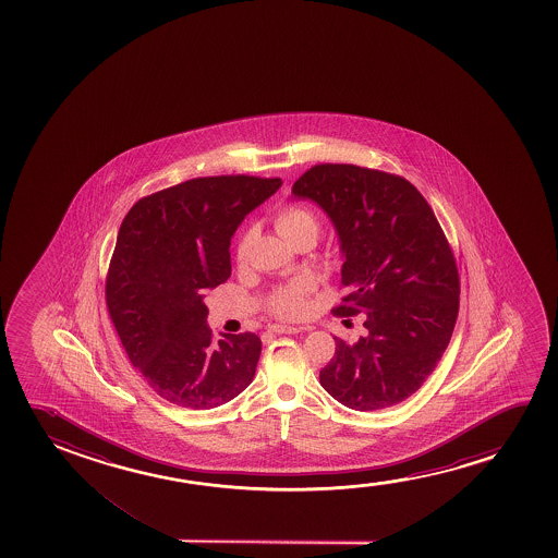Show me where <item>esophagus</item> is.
I'll return each mask as SVG.
<instances>
[{
  "label": "esophagus",
  "instance_id": "34e87169",
  "mask_svg": "<svg viewBox=\"0 0 558 558\" xmlns=\"http://www.w3.org/2000/svg\"><path fill=\"white\" fill-rule=\"evenodd\" d=\"M270 331H275V333H301V331H305L308 328H301V326H286V324H276V326H270Z\"/></svg>",
  "mask_w": 558,
  "mask_h": 558
}]
</instances>
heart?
Instances as JSON below:
<instances>
[{
    "mask_svg": "<svg viewBox=\"0 0 558 558\" xmlns=\"http://www.w3.org/2000/svg\"><path fill=\"white\" fill-rule=\"evenodd\" d=\"M275 229L278 234L288 240L291 245H298L299 242H311L313 244L318 232H320V219L314 214L311 207L303 204H288L282 206L275 214ZM250 242L252 234L244 232L236 245L238 263H245L247 252H250ZM313 293V282L306 278H298L291 282L278 286L276 290L267 298V311L282 320H295L303 318L308 313V298Z\"/></svg>",
    "mask_w": 558,
    "mask_h": 558,
    "instance_id": "heart-1",
    "label": "heart"
}]
</instances>
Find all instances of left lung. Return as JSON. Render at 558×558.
<instances>
[{
    "mask_svg": "<svg viewBox=\"0 0 558 558\" xmlns=\"http://www.w3.org/2000/svg\"><path fill=\"white\" fill-rule=\"evenodd\" d=\"M336 225L344 255L331 308L362 314L356 343L336 339L320 385L337 402L374 412L412 397L435 372L459 313L456 257L427 199L404 177L352 163H318L293 183Z\"/></svg>",
    "mask_w": 558,
    "mask_h": 558,
    "instance_id": "obj_1",
    "label": "left lung"
}]
</instances>
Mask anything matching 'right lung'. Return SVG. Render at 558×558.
<instances>
[{"mask_svg": "<svg viewBox=\"0 0 558 558\" xmlns=\"http://www.w3.org/2000/svg\"><path fill=\"white\" fill-rule=\"evenodd\" d=\"M282 179L198 177L138 199L108 267V314L131 364L161 398L211 410L253 381L260 339L207 328L204 295L230 276V238Z\"/></svg>", "mask_w": 558, "mask_h": 558, "instance_id": "1", "label": "right lung"}]
</instances>
